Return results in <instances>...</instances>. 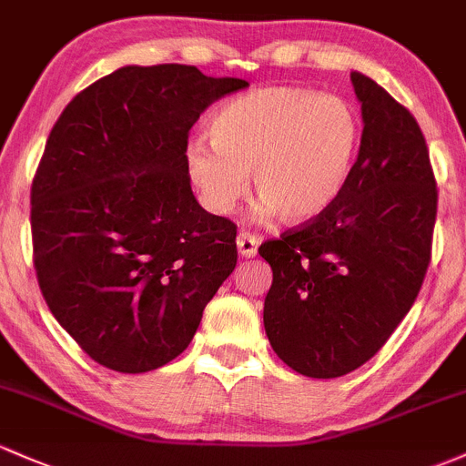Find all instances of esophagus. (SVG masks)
<instances>
[{"label":"esophagus","instance_id":"34e87169","mask_svg":"<svg viewBox=\"0 0 466 466\" xmlns=\"http://www.w3.org/2000/svg\"><path fill=\"white\" fill-rule=\"evenodd\" d=\"M235 244H238V253L242 255V258H255V255H258L259 239L251 233L242 231L238 235V239H235Z\"/></svg>","mask_w":466,"mask_h":466}]
</instances>
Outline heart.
Here are the masks:
<instances>
[{
	"label": "heart",
	"mask_w": 466,
	"mask_h": 466,
	"mask_svg": "<svg viewBox=\"0 0 466 466\" xmlns=\"http://www.w3.org/2000/svg\"><path fill=\"white\" fill-rule=\"evenodd\" d=\"M213 144L193 139L184 164L199 202L231 213L251 173L259 218L307 224L333 207L351 182L362 117L351 102L313 88L264 86L215 115Z\"/></svg>",
	"instance_id": "b5f03b06"
}]
</instances>
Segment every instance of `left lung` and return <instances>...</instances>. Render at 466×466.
<instances>
[{
  "mask_svg": "<svg viewBox=\"0 0 466 466\" xmlns=\"http://www.w3.org/2000/svg\"><path fill=\"white\" fill-rule=\"evenodd\" d=\"M351 84L362 147L327 213L259 247L273 284L264 329L293 371L331 380L382 349L418 298L431 259L438 191L427 142L402 104L367 75Z\"/></svg>",
  "mask_w": 466,
  "mask_h": 466,
  "instance_id": "8db88e82",
  "label": "left lung"
}]
</instances>
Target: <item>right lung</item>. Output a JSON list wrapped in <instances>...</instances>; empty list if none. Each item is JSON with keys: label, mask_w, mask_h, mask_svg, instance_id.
<instances>
[{"label": "right lung", "mask_w": 466, "mask_h": 466, "mask_svg": "<svg viewBox=\"0 0 466 466\" xmlns=\"http://www.w3.org/2000/svg\"><path fill=\"white\" fill-rule=\"evenodd\" d=\"M195 66H122L75 95L33 179L35 271L59 324L119 373L164 367L238 264L235 224L195 199L199 115L247 88Z\"/></svg>", "instance_id": "obj_1"}]
</instances>
